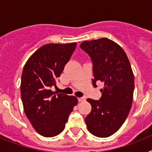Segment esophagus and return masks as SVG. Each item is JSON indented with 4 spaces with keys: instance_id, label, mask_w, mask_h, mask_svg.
<instances>
[{
    "instance_id": "esophagus-1",
    "label": "esophagus",
    "mask_w": 152,
    "mask_h": 152,
    "mask_svg": "<svg viewBox=\"0 0 152 152\" xmlns=\"http://www.w3.org/2000/svg\"><path fill=\"white\" fill-rule=\"evenodd\" d=\"M84 100H85V98L84 97H79L78 98L79 102H82V101H84Z\"/></svg>"
}]
</instances>
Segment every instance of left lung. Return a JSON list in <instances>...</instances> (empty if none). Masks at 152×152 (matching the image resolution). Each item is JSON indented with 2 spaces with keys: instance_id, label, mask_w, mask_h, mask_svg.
<instances>
[{
  "instance_id": "8db88e82",
  "label": "left lung",
  "mask_w": 152,
  "mask_h": 152,
  "mask_svg": "<svg viewBox=\"0 0 152 152\" xmlns=\"http://www.w3.org/2000/svg\"><path fill=\"white\" fill-rule=\"evenodd\" d=\"M80 47L93 62V86L104 83L99 100L88 98L91 112L85 118L88 131L106 138L122 126L131 109L134 92V75L129 58L120 45L107 38L84 41Z\"/></svg>"
}]
</instances>
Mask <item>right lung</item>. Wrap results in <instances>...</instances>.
Returning <instances> with one entry per match:
<instances>
[{
    "label": "right lung",
    "mask_w": 152,
    "mask_h": 152,
    "mask_svg": "<svg viewBox=\"0 0 152 152\" xmlns=\"http://www.w3.org/2000/svg\"><path fill=\"white\" fill-rule=\"evenodd\" d=\"M77 43L47 44L26 62L21 77L23 110L33 128L42 136L53 137L64 130L69 114L77 105L75 96L52 91Z\"/></svg>",
    "instance_id": "add662e5"
}]
</instances>
